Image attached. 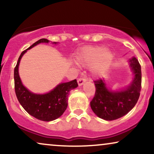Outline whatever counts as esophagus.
Returning a JSON list of instances; mask_svg holds the SVG:
<instances>
[{
	"label": "esophagus",
	"mask_w": 154,
	"mask_h": 154,
	"mask_svg": "<svg viewBox=\"0 0 154 154\" xmlns=\"http://www.w3.org/2000/svg\"><path fill=\"white\" fill-rule=\"evenodd\" d=\"M86 81V80L85 79H83V78H81V79H79L78 80V84H79V86H81L82 85H83L84 83Z\"/></svg>",
	"instance_id": "1"
}]
</instances>
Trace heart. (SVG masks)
Wrapping results in <instances>:
<instances>
[{
    "label": "heart",
    "mask_w": 154,
    "mask_h": 154,
    "mask_svg": "<svg viewBox=\"0 0 154 154\" xmlns=\"http://www.w3.org/2000/svg\"><path fill=\"white\" fill-rule=\"evenodd\" d=\"M113 53L102 46H90L83 48L75 57L76 63L80 66H86L93 64L91 71L94 74H100L111 64Z\"/></svg>",
    "instance_id": "1"
}]
</instances>
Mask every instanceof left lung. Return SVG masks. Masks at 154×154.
<instances>
[{"mask_svg":"<svg viewBox=\"0 0 154 154\" xmlns=\"http://www.w3.org/2000/svg\"><path fill=\"white\" fill-rule=\"evenodd\" d=\"M129 64L134 73V78L130 85L125 89L109 90L104 79L94 81L96 91L90 102V106L100 119L106 121L120 119L131 111L137 102L142 87L141 66L135 57L130 59Z\"/></svg>","mask_w":154,"mask_h":154,"instance_id":"8db88e82","label":"left lung"}]
</instances>
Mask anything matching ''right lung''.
I'll return each instance as SVG.
<instances>
[{
    "instance_id": "right-lung-1",
    "label": "right lung",
    "mask_w": 154,
    "mask_h": 154,
    "mask_svg": "<svg viewBox=\"0 0 154 154\" xmlns=\"http://www.w3.org/2000/svg\"><path fill=\"white\" fill-rule=\"evenodd\" d=\"M50 41L42 38L35 42L21 53L14 68V79L16 96L20 104L27 113L43 121H52L60 117L67 108L68 96L71 90L78 87L76 79L59 84L51 91L45 94H35L24 87L19 75V65L22 56L28 50L38 44L48 43ZM53 42L52 44H57Z\"/></svg>"
}]
</instances>
